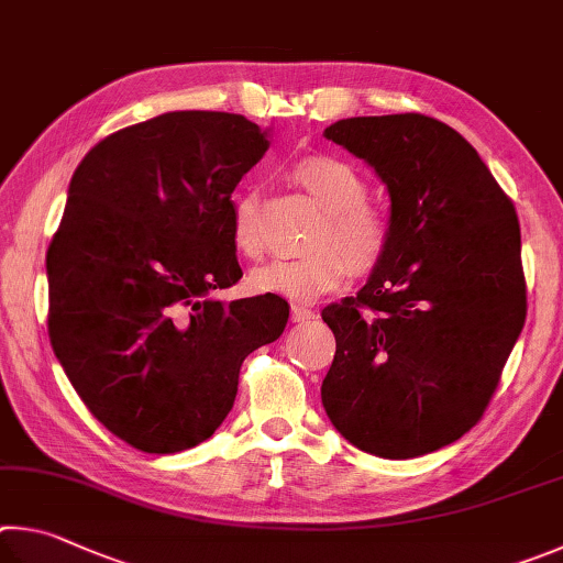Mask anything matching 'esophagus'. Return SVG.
I'll return each mask as SVG.
<instances>
[{"instance_id": "1", "label": "esophagus", "mask_w": 563, "mask_h": 563, "mask_svg": "<svg viewBox=\"0 0 563 563\" xmlns=\"http://www.w3.org/2000/svg\"><path fill=\"white\" fill-rule=\"evenodd\" d=\"M317 317H319V313L313 311V309H309V307H291V321L294 323H309V321H313Z\"/></svg>"}]
</instances>
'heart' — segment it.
<instances>
[{
    "label": "heart",
    "instance_id": "b5f03b06",
    "mask_svg": "<svg viewBox=\"0 0 563 563\" xmlns=\"http://www.w3.org/2000/svg\"><path fill=\"white\" fill-rule=\"evenodd\" d=\"M291 177L323 210V220L311 234L307 254L274 260L250 274L256 294H282L291 299H317L336 289L353 274H371L386 260L390 220L368 205V185L356 167L333 155H309L294 163ZM232 240L244 256L264 252V234L252 195L240 197L232 214Z\"/></svg>",
    "mask_w": 563,
    "mask_h": 563
}]
</instances>
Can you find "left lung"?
<instances>
[{
    "label": "left lung",
    "mask_w": 563,
    "mask_h": 563,
    "mask_svg": "<svg viewBox=\"0 0 563 563\" xmlns=\"http://www.w3.org/2000/svg\"><path fill=\"white\" fill-rule=\"evenodd\" d=\"M323 135L386 183L390 246L356 297L321 311L336 336L321 402L363 452L428 455L477 426L525 327L515 205L435 118H343Z\"/></svg>",
    "instance_id": "left-lung-1"
}]
</instances>
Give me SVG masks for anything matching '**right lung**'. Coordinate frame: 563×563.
I'll list each match as a JSON object with an SVG mask.
<instances>
[{
  "label": "right lung",
  "mask_w": 563,
  "mask_h": 563,
  "mask_svg": "<svg viewBox=\"0 0 563 563\" xmlns=\"http://www.w3.org/2000/svg\"><path fill=\"white\" fill-rule=\"evenodd\" d=\"M269 137L236 113L173 111L86 153L46 252L48 339L78 398L128 445L190 450L234 406L242 361L287 301H217L242 279L232 192Z\"/></svg>",
  "instance_id": "1"
}]
</instances>
